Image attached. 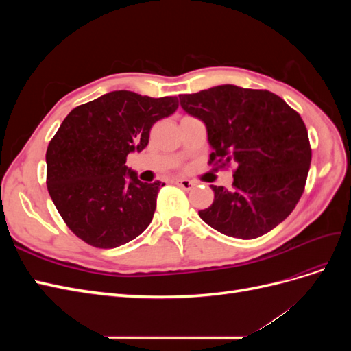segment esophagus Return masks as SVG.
<instances>
[{
  "instance_id": "obj_1",
  "label": "esophagus",
  "mask_w": 351,
  "mask_h": 351,
  "mask_svg": "<svg viewBox=\"0 0 351 351\" xmlns=\"http://www.w3.org/2000/svg\"><path fill=\"white\" fill-rule=\"evenodd\" d=\"M176 184L178 187H182L183 190H190L195 187V183L190 182V180H186V178H180V180H176Z\"/></svg>"
}]
</instances>
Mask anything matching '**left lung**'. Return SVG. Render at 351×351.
<instances>
[{
    "label": "left lung",
    "mask_w": 351,
    "mask_h": 351,
    "mask_svg": "<svg viewBox=\"0 0 351 351\" xmlns=\"http://www.w3.org/2000/svg\"><path fill=\"white\" fill-rule=\"evenodd\" d=\"M182 108L206 125L209 164H234L232 190L210 186L214 204L199 217L222 234L250 240L289 217L312 161L299 112L269 90L234 84L178 95Z\"/></svg>",
    "instance_id": "8db88e82"
}]
</instances>
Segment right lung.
Here are the masks:
<instances>
[{
	"mask_svg": "<svg viewBox=\"0 0 351 351\" xmlns=\"http://www.w3.org/2000/svg\"><path fill=\"white\" fill-rule=\"evenodd\" d=\"M178 108L177 97L114 90L74 108L47 149V187L61 218L84 243L114 249L151 224L161 182L142 183L127 155L149 142L152 125Z\"/></svg>",
	"mask_w": 351,
	"mask_h": 351,
	"instance_id": "right-lung-1",
	"label": "right lung"
}]
</instances>
